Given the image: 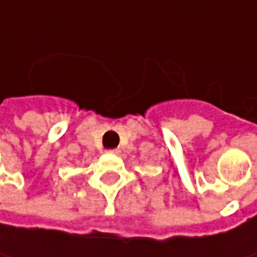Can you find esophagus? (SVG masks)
Masks as SVG:
<instances>
[{"label": "esophagus", "mask_w": 257, "mask_h": 257, "mask_svg": "<svg viewBox=\"0 0 257 257\" xmlns=\"http://www.w3.org/2000/svg\"><path fill=\"white\" fill-rule=\"evenodd\" d=\"M108 153H113V154H118V153H120V150H118V149H113V150H108Z\"/></svg>", "instance_id": "34e87169"}]
</instances>
